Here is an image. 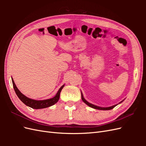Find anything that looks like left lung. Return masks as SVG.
Wrapping results in <instances>:
<instances>
[{
  "label": "left lung",
  "instance_id": "8db88e82",
  "mask_svg": "<svg viewBox=\"0 0 146 146\" xmlns=\"http://www.w3.org/2000/svg\"><path fill=\"white\" fill-rule=\"evenodd\" d=\"M81 94H82V100L83 101V102H84V103H85L87 105L89 106V107H91V108H94V109L100 110H111V109H113V108L115 107L117 105V104H116V105H114L111 106V107H98V106L94 105H93V104H90V103L88 102V101H86V100L85 99V98H83V94L82 93V92H81ZM122 101H123V100H122ZM122 101H121V102L119 103V104H121V102H122Z\"/></svg>",
  "mask_w": 146,
  "mask_h": 146
}]
</instances>
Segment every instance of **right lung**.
<instances>
[{
	"instance_id": "1",
	"label": "right lung",
	"mask_w": 146,
	"mask_h": 146,
	"mask_svg": "<svg viewBox=\"0 0 146 146\" xmlns=\"http://www.w3.org/2000/svg\"><path fill=\"white\" fill-rule=\"evenodd\" d=\"M11 80H12L13 88H14V90L15 91L16 94L17 96V97L19 98V99L22 102H23L25 105H26L27 106H28V107L32 108L33 109L45 108L49 107H50V106H52L53 105L55 104L58 101V100L60 99V92L64 86V85H63L60 88L58 91L57 92V93L56 94V95L54 97V98H52L49 99H46V100H37L30 99V98H27V97H26L25 95H24L23 93H21V92L18 90V88H17V86H16L13 78H11Z\"/></svg>"
}]
</instances>
